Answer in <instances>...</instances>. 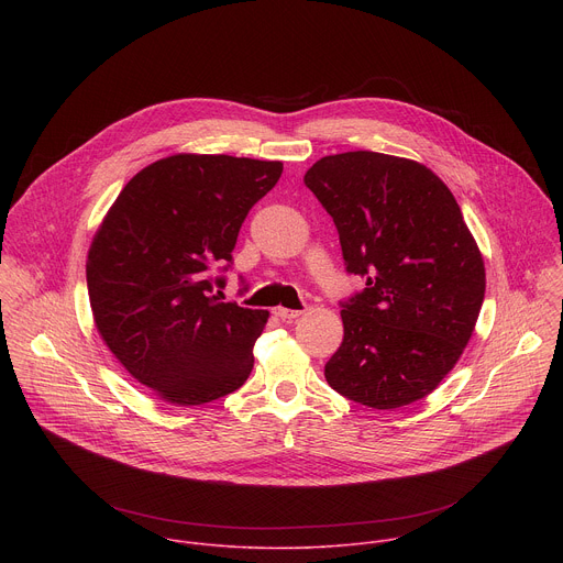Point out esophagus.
<instances>
[{
	"mask_svg": "<svg viewBox=\"0 0 563 563\" xmlns=\"http://www.w3.org/2000/svg\"><path fill=\"white\" fill-rule=\"evenodd\" d=\"M274 313H276L278 318H283V320H294V318H298L302 311H298V309H287V307H276Z\"/></svg>",
	"mask_w": 563,
	"mask_h": 563,
	"instance_id": "34e87169",
	"label": "esophagus"
}]
</instances>
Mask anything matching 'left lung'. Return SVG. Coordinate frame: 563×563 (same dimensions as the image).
Segmentation results:
<instances>
[{"label":"left lung","instance_id":"left-lung-1","mask_svg":"<svg viewBox=\"0 0 563 563\" xmlns=\"http://www.w3.org/2000/svg\"><path fill=\"white\" fill-rule=\"evenodd\" d=\"M305 185L332 216L345 272V336L325 378L345 398L394 410L428 396L467 345L486 269L450 189L415 159L374 151L320 157Z\"/></svg>","mask_w":563,"mask_h":563}]
</instances>
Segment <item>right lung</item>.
<instances>
[{"label": "right lung", "mask_w": 563, "mask_h": 563, "mask_svg": "<svg viewBox=\"0 0 563 563\" xmlns=\"http://www.w3.org/2000/svg\"><path fill=\"white\" fill-rule=\"evenodd\" d=\"M280 174L265 159L172 155L133 176L98 229L87 265L96 325L159 398L202 406L250 378L269 313L222 302L220 289L240 227Z\"/></svg>", "instance_id": "obj_1"}]
</instances>
